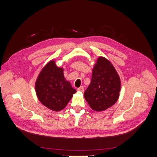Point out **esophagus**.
I'll use <instances>...</instances> for the list:
<instances>
[{
    "label": "esophagus",
    "mask_w": 157,
    "mask_h": 157,
    "mask_svg": "<svg viewBox=\"0 0 157 157\" xmlns=\"http://www.w3.org/2000/svg\"><path fill=\"white\" fill-rule=\"evenodd\" d=\"M77 90L79 92H84V87L83 86H80V88H77Z\"/></svg>",
    "instance_id": "esophagus-1"
}]
</instances>
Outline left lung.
I'll list each match as a JSON object with an SVG mask.
<instances>
[{
    "label": "left lung",
    "instance_id": "obj_1",
    "mask_svg": "<svg viewBox=\"0 0 157 157\" xmlns=\"http://www.w3.org/2000/svg\"><path fill=\"white\" fill-rule=\"evenodd\" d=\"M121 88V78L113 65L99 56L92 69L91 82L84 93L90 107L97 112L106 110L117 101Z\"/></svg>",
    "mask_w": 157,
    "mask_h": 157
}]
</instances>
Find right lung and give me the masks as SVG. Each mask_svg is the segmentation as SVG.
Instances as JSON below:
<instances>
[{
    "mask_svg": "<svg viewBox=\"0 0 157 157\" xmlns=\"http://www.w3.org/2000/svg\"><path fill=\"white\" fill-rule=\"evenodd\" d=\"M36 96L42 105L54 111H60L77 92L69 81L65 80L63 68L58 67L54 59L42 69L35 82Z\"/></svg>",
    "mask_w": 157,
    "mask_h": 157,
    "instance_id": "obj_1",
    "label": "right lung"
}]
</instances>
